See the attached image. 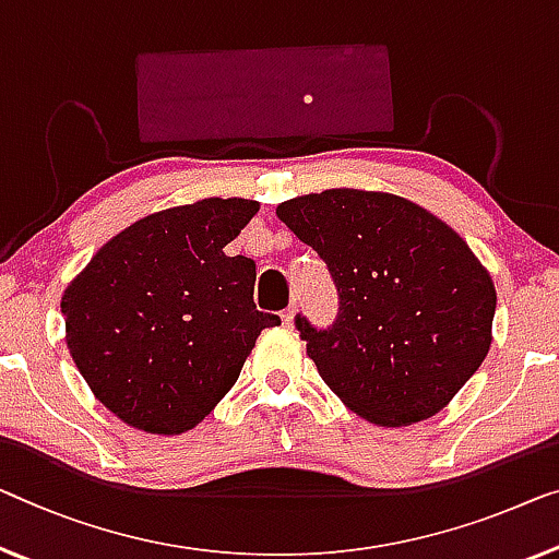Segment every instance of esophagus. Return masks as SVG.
Listing matches in <instances>:
<instances>
[{"label": "esophagus", "instance_id": "esophagus-1", "mask_svg": "<svg viewBox=\"0 0 559 559\" xmlns=\"http://www.w3.org/2000/svg\"><path fill=\"white\" fill-rule=\"evenodd\" d=\"M294 319H296V304H294V306H288L286 311L281 313V321H283V326H294Z\"/></svg>", "mask_w": 559, "mask_h": 559}]
</instances>
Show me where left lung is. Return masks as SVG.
Masks as SVG:
<instances>
[{
    "label": "left lung",
    "instance_id": "1",
    "mask_svg": "<svg viewBox=\"0 0 559 559\" xmlns=\"http://www.w3.org/2000/svg\"><path fill=\"white\" fill-rule=\"evenodd\" d=\"M276 215L336 281V323L296 321L333 394L377 427L444 409L487 359L497 308L495 281L460 233L384 190L331 188Z\"/></svg>",
    "mask_w": 559,
    "mask_h": 559
}]
</instances>
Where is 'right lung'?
I'll use <instances>...</instances> for the list:
<instances>
[{
  "label": "right lung",
  "instance_id": "1",
  "mask_svg": "<svg viewBox=\"0 0 559 559\" xmlns=\"http://www.w3.org/2000/svg\"><path fill=\"white\" fill-rule=\"evenodd\" d=\"M258 200L205 198L112 236L62 294L64 341L97 402L147 435H182L240 377L273 313L255 311V263L223 253Z\"/></svg>",
  "mask_w": 559,
  "mask_h": 559
}]
</instances>
